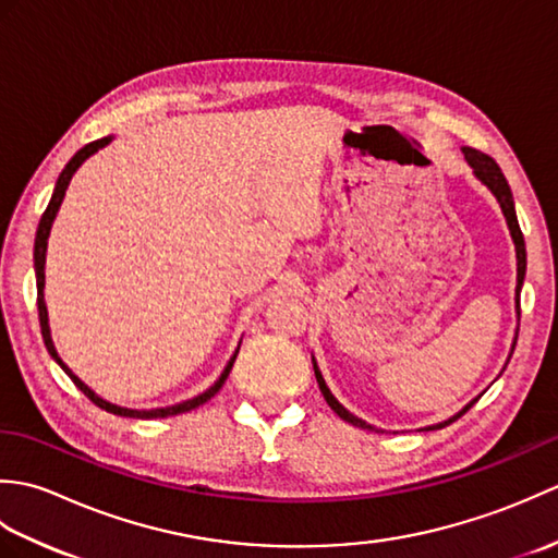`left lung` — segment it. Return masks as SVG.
<instances>
[{"label":"left lung","instance_id":"8db88e82","mask_svg":"<svg viewBox=\"0 0 558 558\" xmlns=\"http://www.w3.org/2000/svg\"><path fill=\"white\" fill-rule=\"evenodd\" d=\"M462 156H465V160H468V165L472 168V172H475V177L477 180L489 189V192L496 196V201H499V206H501V210H504V218H506V222H508V230H511V236H513V244H515V258H518V286H515V312H518V318H520V288H523V280H525V266H527V254H525V240H523V232H520V225H518V216H515V204H513V194H511V186H508V182H506V177H504V172H501V168L499 165H496V160L494 158H489V156H484V153H480V150H475V148H470V146H465L462 148ZM515 340H518V336H515ZM515 348V345H513ZM513 354V352H511ZM314 362V374H316V381H318V388H322V393H324V398H326V402L330 405V410H333L340 420H345V422H350L352 426H360V429H366V432H381V429H376V426H372V424H366L364 420H360V417H354V414L350 412V410H345L340 405V402L336 400V396L330 393V388L326 386V381H324V376H322V372H318V364H316V360H312ZM477 402V398L472 400V402H468L465 408H462L458 414H453V417L450 420H446V422H438V424H432V426H424L422 432H429V429H444V426H448V424H453L458 417H462V414H465L472 405H475Z\"/></svg>","mask_w":558,"mask_h":558}]
</instances>
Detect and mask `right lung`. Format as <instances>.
<instances>
[{
  "label": "right lung",
  "instance_id": "right-lung-1",
  "mask_svg": "<svg viewBox=\"0 0 558 558\" xmlns=\"http://www.w3.org/2000/svg\"><path fill=\"white\" fill-rule=\"evenodd\" d=\"M110 141H112V136H105V138L93 141V144L83 146V148L76 153V156L66 162V168L62 170V174H59V180H57V184H54V192H52L50 204H47V208H45V213H43V218H40L38 234H35V252H33V258H35V280H38V316H40V330H43V340H45V348H47V352H50V357H52L59 366H62V369L71 376V381L76 384V388H78V390H83V396L90 398L93 402H96L98 408L108 410V412H112V414H120V417H134V420H158V417H160V420H162V417H172V414H182V412H189V410H194V408H198V405H204V402H208L213 396H216L218 390L222 388V384L228 381L230 369H232V364H234V360H236V352H240V348L234 350V354L230 357L228 366H225V369H222V374H220L218 381L213 384L208 390H204V393H201V396H196V398H192V400H184V402H177V405H170V408H156V410H129V408L112 405V402L102 400L100 396L93 393V390H90L86 384H83L76 374H71L69 366L62 362V357H59L57 350H54V342H52V336H50V324H47V306H45V292H43V290H45V254H47V236H50L52 222H54V218H57V210H59V206H62V198H64V194H66V186H69V182H71V177H74V172L81 168L83 160H88V158L93 156V153H98L100 148L108 146Z\"/></svg>",
  "mask_w": 558,
  "mask_h": 558
}]
</instances>
